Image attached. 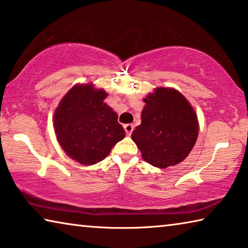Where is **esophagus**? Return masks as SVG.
Segmentation results:
<instances>
[{
    "label": "esophagus",
    "mask_w": 248,
    "mask_h": 248,
    "mask_svg": "<svg viewBox=\"0 0 248 248\" xmlns=\"http://www.w3.org/2000/svg\"><path fill=\"white\" fill-rule=\"evenodd\" d=\"M124 129H125V132H126L127 135H131L132 132H133V129H134V125L133 124H125L124 125Z\"/></svg>",
    "instance_id": "esophagus-1"
}]
</instances>
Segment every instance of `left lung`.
<instances>
[{
  "label": "left lung",
  "mask_w": 248,
  "mask_h": 248,
  "mask_svg": "<svg viewBox=\"0 0 248 248\" xmlns=\"http://www.w3.org/2000/svg\"><path fill=\"white\" fill-rule=\"evenodd\" d=\"M141 123L132 140L154 167L178 165L191 152L199 134L196 112L179 91L157 88L144 99Z\"/></svg>",
  "instance_id": "obj_1"
}]
</instances>
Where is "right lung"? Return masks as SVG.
Returning <instances> with one entry per match:
<instances>
[{"mask_svg": "<svg viewBox=\"0 0 248 248\" xmlns=\"http://www.w3.org/2000/svg\"><path fill=\"white\" fill-rule=\"evenodd\" d=\"M108 93L93 84H76L60 101L54 127L64 153L82 165H94L107 157L125 137L117 114L104 102Z\"/></svg>", "mask_w": 248, "mask_h": 248, "instance_id": "right-lung-1", "label": "right lung"}]
</instances>
